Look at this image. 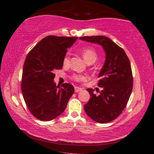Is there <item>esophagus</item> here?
<instances>
[{
    "label": "esophagus",
    "instance_id": "34e87169",
    "mask_svg": "<svg viewBox=\"0 0 154 154\" xmlns=\"http://www.w3.org/2000/svg\"><path fill=\"white\" fill-rule=\"evenodd\" d=\"M82 91V89H81V87H77V86L75 87V91L76 93H79V92H80V91Z\"/></svg>",
    "mask_w": 154,
    "mask_h": 154
}]
</instances>
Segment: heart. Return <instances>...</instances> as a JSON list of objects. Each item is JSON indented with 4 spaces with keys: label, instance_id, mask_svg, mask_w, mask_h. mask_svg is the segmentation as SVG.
<instances>
[{
    "label": "heart",
    "instance_id": "b5f03b06",
    "mask_svg": "<svg viewBox=\"0 0 154 154\" xmlns=\"http://www.w3.org/2000/svg\"><path fill=\"white\" fill-rule=\"evenodd\" d=\"M81 54L85 60L89 63H92L95 61L98 58L97 51L93 48H85L81 50ZM70 61V54L69 53H67L65 55L63 59V64L65 66H67L69 64ZM71 79L77 82H82L84 80L87 79V77L81 74L74 73L71 75Z\"/></svg>",
    "mask_w": 154,
    "mask_h": 154
}]
</instances>
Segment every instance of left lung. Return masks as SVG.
I'll return each mask as SVG.
<instances>
[{"instance_id": "obj_1", "label": "left lung", "mask_w": 154, "mask_h": 154, "mask_svg": "<svg viewBox=\"0 0 154 154\" xmlns=\"http://www.w3.org/2000/svg\"><path fill=\"white\" fill-rule=\"evenodd\" d=\"M79 39L102 45L106 53L105 63L97 84L102 91L96 94L94 89H87L91 97L84 109L95 122H109L122 112L132 93L133 76L130 60L123 49L106 36H84Z\"/></svg>"}]
</instances>
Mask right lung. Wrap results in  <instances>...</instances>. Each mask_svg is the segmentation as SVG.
<instances>
[{
    "mask_svg": "<svg viewBox=\"0 0 154 154\" xmlns=\"http://www.w3.org/2000/svg\"><path fill=\"white\" fill-rule=\"evenodd\" d=\"M77 37L48 35L27 55L23 67L21 89L28 110L42 121L51 120L63 112L74 93L71 84L54 82V71L63 67V59Z\"/></svg>",
    "mask_w": 154,
    "mask_h": 154,
    "instance_id": "1",
    "label": "right lung"
}]
</instances>
